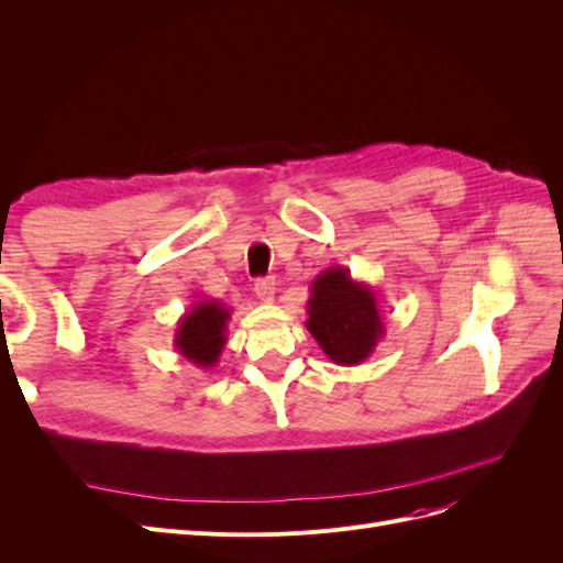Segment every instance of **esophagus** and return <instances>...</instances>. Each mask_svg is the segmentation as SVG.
<instances>
[{"mask_svg":"<svg viewBox=\"0 0 563 563\" xmlns=\"http://www.w3.org/2000/svg\"><path fill=\"white\" fill-rule=\"evenodd\" d=\"M255 298L263 300V302H272L275 300V291H277V282L275 279H258L253 286Z\"/></svg>","mask_w":563,"mask_h":563,"instance_id":"obj_1","label":"esophagus"}]
</instances>
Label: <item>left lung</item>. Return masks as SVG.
<instances>
[{
  "mask_svg": "<svg viewBox=\"0 0 563 563\" xmlns=\"http://www.w3.org/2000/svg\"><path fill=\"white\" fill-rule=\"evenodd\" d=\"M305 327L333 364H362L385 335L378 291L343 265L323 269L310 284Z\"/></svg>",
  "mask_w": 563,
  "mask_h": 563,
  "instance_id": "left-lung-1",
  "label": "left lung"
}]
</instances>
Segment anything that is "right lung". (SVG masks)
Returning a JSON list of instances; mask_svg holds the SVG:
<instances>
[{
	"label": "right lung",
	"mask_w": 563,
	"mask_h": 563,
	"mask_svg": "<svg viewBox=\"0 0 563 563\" xmlns=\"http://www.w3.org/2000/svg\"><path fill=\"white\" fill-rule=\"evenodd\" d=\"M232 310L225 302L201 298L190 305L176 327L174 347L199 368H213L228 343V321Z\"/></svg>",
	"instance_id": "1"
}]
</instances>
